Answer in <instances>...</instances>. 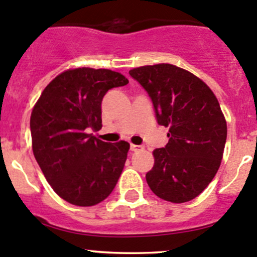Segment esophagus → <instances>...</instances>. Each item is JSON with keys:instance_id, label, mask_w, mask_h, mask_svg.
<instances>
[{"instance_id": "esophagus-1", "label": "esophagus", "mask_w": 257, "mask_h": 257, "mask_svg": "<svg viewBox=\"0 0 257 257\" xmlns=\"http://www.w3.org/2000/svg\"><path fill=\"white\" fill-rule=\"evenodd\" d=\"M144 147L143 145H134L131 144V150L132 152H139V150H143Z\"/></svg>"}]
</instances>
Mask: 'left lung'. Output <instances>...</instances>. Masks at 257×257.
I'll return each instance as SVG.
<instances>
[{
    "instance_id": "8db88e82",
    "label": "left lung",
    "mask_w": 257,
    "mask_h": 257,
    "mask_svg": "<svg viewBox=\"0 0 257 257\" xmlns=\"http://www.w3.org/2000/svg\"><path fill=\"white\" fill-rule=\"evenodd\" d=\"M152 99L159 125L169 142L153 152L147 183L160 199L193 200L215 177L226 143V120L208 85L190 72L168 63L129 71Z\"/></svg>"
}]
</instances>
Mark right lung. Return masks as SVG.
<instances>
[{
	"instance_id": "1",
	"label": "right lung",
	"mask_w": 257,
	"mask_h": 257,
	"mask_svg": "<svg viewBox=\"0 0 257 257\" xmlns=\"http://www.w3.org/2000/svg\"><path fill=\"white\" fill-rule=\"evenodd\" d=\"M125 84L110 69H69L49 83L33 108V154L52 189L73 205L104 200L123 172L129 143H105L90 132L102 128L105 93Z\"/></svg>"
}]
</instances>
